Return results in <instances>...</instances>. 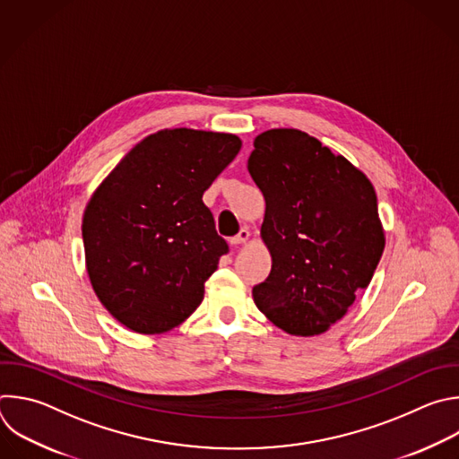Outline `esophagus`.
I'll use <instances>...</instances> for the list:
<instances>
[{"label": "esophagus", "instance_id": "34e87169", "mask_svg": "<svg viewBox=\"0 0 459 459\" xmlns=\"http://www.w3.org/2000/svg\"><path fill=\"white\" fill-rule=\"evenodd\" d=\"M248 238H250V232L247 230V229H241L239 230V234L238 236H234V238H230V245L232 247H238V245H243V243H247L248 241Z\"/></svg>", "mask_w": 459, "mask_h": 459}]
</instances>
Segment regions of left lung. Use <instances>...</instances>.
<instances>
[{
	"label": "left lung",
	"mask_w": 459,
	"mask_h": 459,
	"mask_svg": "<svg viewBox=\"0 0 459 459\" xmlns=\"http://www.w3.org/2000/svg\"><path fill=\"white\" fill-rule=\"evenodd\" d=\"M248 173L264 196L261 239L268 277L255 307L282 332L330 330L368 288L385 247L369 178L308 133L279 127L255 136Z\"/></svg>",
	"instance_id": "1"
}]
</instances>
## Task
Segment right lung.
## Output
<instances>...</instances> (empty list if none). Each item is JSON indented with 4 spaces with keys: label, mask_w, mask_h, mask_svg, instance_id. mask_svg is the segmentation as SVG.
Wrapping results in <instances>:
<instances>
[{
    "label": "right lung",
    "mask_w": 459,
    "mask_h": 459,
    "mask_svg": "<svg viewBox=\"0 0 459 459\" xmlns=\"http://www.w3.org/2000/svg\"><path fill=\"white\" fill-rule=\"evenodd\" d=\"M239 149L232 133L162 129L93 191L82 216L86 270L102 307L131 332H169L200 307L229 250L202 196Z\"/></svg>",
    "instance_id": "add662e5"
}]
</instances>
